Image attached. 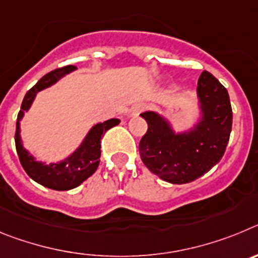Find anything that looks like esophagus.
I'll list each match as a JSON object with an SVG mask.
<instances>
[{
	"instance_id": "obj_1",
	"label": "esophagus",
	"mask_w": 258,
	"mask_h": 258,
	"mask_svg": "<svg viewBox=\"0 0 258 258\" xmlns=\"http://www.w3.org/2000/svg\"><path fill=\"white\" fill-rule=\"evenodd\" d=\"M143 109H145V106H143V104H134V106L132 107V109H131V115L132 116L140 115Z\"/></svg>"
}]
</instances>
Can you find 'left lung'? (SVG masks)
<instances>
[{
  "label": "left lung",
  "instance_id": "obj_1",
  "mask_svg": "<svg viewBox=\"0 0 258 258\" xmlns=\"http://www.w3.org/2000/svg\"><path fill=\"white\" fill-rule=\"evenodd\" d=\"M202 120L188 133L175 134L155 112L141 113L149 129L140 142L145 165L174 184L192 182L222 159L232 126V109L226 88L203 71L198 81Z\"/></svg>",
  "mask_w": 258,
  "mask_h": 258
}]
</instances>
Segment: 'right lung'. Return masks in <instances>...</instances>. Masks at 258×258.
<instances>
[{"label":"right lung","instance_id":"1","mask_svg":"<svg viewBox=\"0 0 258 258\" xmlns=\"http://www.w3.org/2000/svg\"><path fill=\"white\" fill-rule=\"evenodd\" d=\"M75 66H66V67L56 68L49 74L41 77L33 88L27 92L26 97L22 102V107L18 113L17 132H15V147H17L18 156L22 166L27 172V174L33 181L42 184L45 187L51 190L67 191L71 188L77 187L83 183L86 178H89L93 173L97 170L99 165V157H101V138L108 129L120 122L118 118H111L104 122H99L92 127L89 132L84 142L81 143L79 149L67 157L66 160L56 164H42L36 161L28 151L23 149L22 140H20L19 120L23 117L24 112L28 111L32 102L35 99L36 94L44 89L49 88L52 84H55L60 77L70 74L71 71L75 70Z\"/></svg>","mask_w":258,"mask_h":258}]
</instances>
